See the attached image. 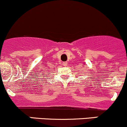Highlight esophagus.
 Here are the masks:
<instances>
[{
    "label": "esophagus",
    "mask_w": 127,
    "mask_h": 127,
    "mask_svg": "<svg viewBox=\"0 0 127 127\" xmlns=\"http://www.w3.org/2000/svg\"><path fill=\"white\" fill-rule=\"evenodd\" d=\"M67 64H68V63L66 62H66L63 63V65L64 66H67Z\"/></svg>",
    "instance_id": "34e87169"
}]
</instances>
